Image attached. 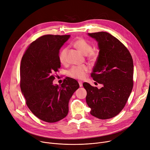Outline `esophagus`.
I'll list each match as a JSON object with an SVG mask.
<instances>
[{
  "instance_id": "1",
  "label": "esophagus",
  "mask_w": 150,
  "mask_h": 150,
  "mask_svg": "<svg viewBox=\"0 0 150 150\" xmlns=\"http://www.w3.org/2000/svg\"><path fill=\"white\" fill-rule=\"evenodd\" d=\"M78 82H79V86H80L81 87V86H82V83H82V82H81V81H79Z\"/></svg>"
}]
</instances>
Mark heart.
Masks as SVG:
<instances>
[{"label":"heart","mask_w":150,"mask_h":150,"mask_svg":"<svg viewBox=\"0 0 150 150\" xmlns=\"http://www.w3.org/2000/svg\"><path fill=\"white\" fill-rule=\"evenodd\" d=\"M74 47L80 51L82 54L86 55L90 60L94 61L98 58L99 53L96 50L92 49L91 44L86 40L82 38H77L73 42ZM67 48H64L62 50L59 54V59L62 64L67 62ZM88 71V67L86 65L73 67L69 69L68 74L72 78L77 79H83L85 77L86 73Z\"/></svg>","instance_id":"b5f03b06"}]
</instances>
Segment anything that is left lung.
Here are the masks:
<instances>
[{"instance_id": "obj_1", "label": "left lung", "mask_w": 150, "mask_h": 150, "mask_svg": "<svg viewBox=\"0 0 150 150\" xmlns=\"http://www.w3.org/2000/svg\"><path fill=\"white\" fill-rule=\"evenodd\" d=\"M98 42L99 53L91 76L103 85L100 89L87 82L86 102L92 116L107 119L123 110L133 87V60L127 47L107 32L88 33Z\"/></svg>"}]
</instances>
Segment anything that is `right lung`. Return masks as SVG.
I'll list each match as a JSON object with an SVG mask.
<instances>
[{
    "label": "right lung",
    "mask_w": 150,
    "mask_h": 150,
    "mask_svg": "<svg viewBox=\"0 0 150 150\" xmlns=\"http://www.w3.org/2000/svg\"><path fill=\"white\" fill-rule=\"evenodd\" d=\"M69 35H44L33 41L23 54L20 67V86L30 111L48 123L67 116L68 103L79 85L67 77L59 86L52 83L60 68L59 50Z\"/></svg>",
    "instance_id": "1"
}]
</instances>
